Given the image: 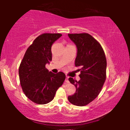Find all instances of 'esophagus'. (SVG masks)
<instances>
[{
    "label": "esophagus",
    "instance_id": "obj_1",
    "mask_svg": "<svg viewBox=\"0 0 130 130\" xmlns=\"http://www.w3.org/2000/svg\"><path fill=\"white\" fill-rule=\"evenodd\" d=\"M65 82H66V83H69V77H68V76H66V77Z\"/></svg>",
    "mask_w": 130,
    "mask_h": 130
}]
</instances>
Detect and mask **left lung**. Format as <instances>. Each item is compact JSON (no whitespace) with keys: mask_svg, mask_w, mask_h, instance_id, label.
<instances>
[{"mask_svg":"<svg viewBox=\"0 0 130 130\" xmlns=\"http://www.w3.org/2000/svg\"><path fill=\"white\" fill-rule=\"evenodd\" d=\"M69 38L77 46L75 66L79 67L80 80L72 77L69 80L76 88V93L68 100L74 105L83 106L96 98L102 90L106 76V59L102 46L88 33L69 34Z\"/></svg>","mask_w":130,"mask_h":130,"instance_id":"obj_1","label":"left lung"}]
</instances>
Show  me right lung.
Here are the masks:
<instances>
[{"label":"right lung","instance_id":"right-lung-1","mask_svg":"<svg viewBox=\"0 0 130 130\" xmlns=\"http://www.w3.org/2000/svg\"><path fill=\"white\" fill-rule=\"evenodd\" d=\"M61 35L44 33L37 37L26 50L19 66V80L23 92L35 104L51 102L66 79L64 73L54 74L45 67L52 60V44Z\"/></svg>","mask_w":130,"mask_h":130}]
</instances>
